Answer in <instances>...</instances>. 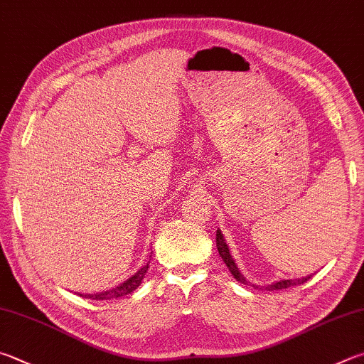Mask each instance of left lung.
Here are the masks:
<instances>
[{
	"instance_id": "1",
	"label": "left lung",
	"mask_w": 364,
	"mask_h": 364,
	"mask_svg": "<svg viewBox=\"0 0 364 364\" xmlns=\"http://www.w3.org/2000/svg\"><path fill=\"white\" fill-rule=\"evenodd\" d=\"M216 248H218V253H220V256L223 257V261L226 262V266L229 267L230 274L234 275V279L237 282L243 283V285H247L248 280L243 277V274L239 270V267H237V264L234 261V257L230 256V251H229V247L226 240H224V235L221 234V230L218 229L216 230ZM310 277L312 275H307V277H302V279H289V280H280V282H275V283H270V285H266V287H256L259 289H267V291H277V289H285V288H289V287H296V285H302L304 282H307Z\"/></svg>"
}]
</instances>
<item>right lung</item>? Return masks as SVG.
<instances>
[{
    "label": "right lung",
    "mask_w": 364,
    "mask_h": 364,
    "mask_svg": "<svg viewBox=\"0 0 364 364\" xmlns=\"http://www.w3.org/2000/svg\"><path fill=\"white\" fill-rule=\"evenodd\" d=\"M149 269V262L144 264L143 267H140L136 270V272L129 277L127 280L122 282L121 285H117L111 289H107V291H102V293H94V294H81L79 293L77 296H82V297H87V299H95V301H108V299H117V297H122L125 294H130L134 293L135 289L141 285V282L144 279V275H146Z\"/></svg>",
    "instance_id": "1"
}]
</instances>
